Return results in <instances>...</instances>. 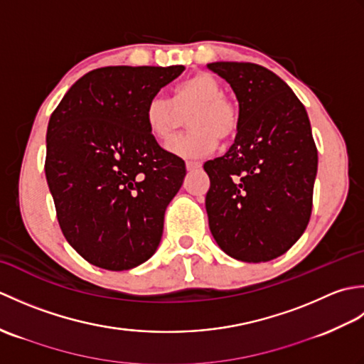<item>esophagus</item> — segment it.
Wrapping results in <instances>:
<instances>
[{
	"mask_svg": "<svg viewBox=\"0 0 364 364\" xmlns=\"http://www.w3.org/2000/svg\"><path fill=\"white\" fill-rule=\"evenodd\" d=\"M200 167H202V164H200V162H197V161H188V162H186L188 172H194V170H197V168H200Z\"/></svg>",
	"mask_w": 364,
	"mask_h": 364,
	"instance_id": "obj_1",
	"label": "esophagus"
}]
</instances>
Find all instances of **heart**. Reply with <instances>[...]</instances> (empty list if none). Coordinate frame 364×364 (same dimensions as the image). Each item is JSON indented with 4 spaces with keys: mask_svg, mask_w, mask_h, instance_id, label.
<instances>
[{
    "mask_svg": "<svg viewBox=\"0 0 364 364\" xmlns=\"http://www.w3.org/2000/svg\"><path fill=\"white\" fill-rule=\"evenodd\" d=\"M189 112L188 125L192 129L168 145V151L176 156H206L218 149L219 139L231 141L237 134L241 122L237 106L223 95L222 84L203 72L178 82L170 100L153 95L145 106L144 117L150 134L166 144L181 125V115Z\"/></svg>",
    "mask_w": 364,
    "mask_h": 364,
    "instance_id": "heart-1",
    "label": "heart"
}]
</instances>
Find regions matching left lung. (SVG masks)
<instances>
[{"mask_svg": "<svg viewBox=\"0 0 364 364\" xmlns=\"http://www.w3.org/2000/svg\"><path fill=\"white\" fill-rule=\"evenodd\" d=\"M239 103L235 144L205 162L210 230L245 262L270 261L304 235L313 208L318 150L305 106L282 78L250 63H213Z\"/></svg>", "mask_w": 364, "mask_h": 364, "instance_id": "1", "label": "left lung"}]
</instances>
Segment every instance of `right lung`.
Returning a JSON list of instances; mask_svg holds the SVG:
<instances>
[{
    "mask_svg": "<svg viewBox=\"0 0 364 364\" xmlns=\"http://www.w3.org/2000/svg\"><path fill=\"white\" fill-rule=\"evenodd\" d=\"M183 65L103 67L51 114L45 175L65 239L90 264L128 270L156 252L186 166L161 149L144 111Z\"/></svg>",
    "mask_w": 364,
    "mask_h": 364,
    "instance_id": "right-lung-1",
    "label": "right lung"
}]
</instances>
